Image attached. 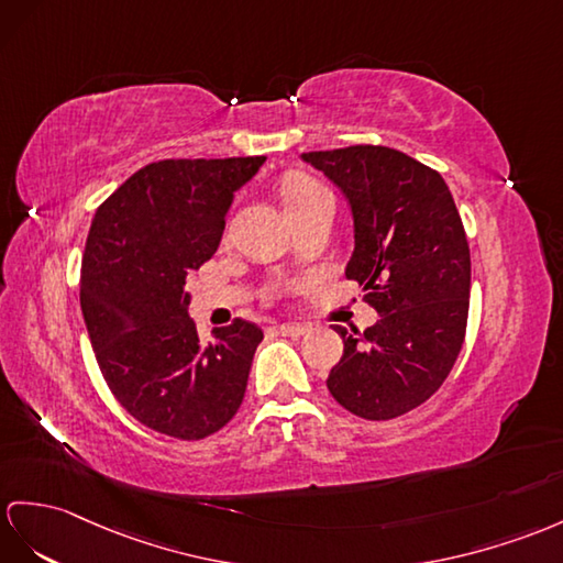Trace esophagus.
<instances>
[{"label": "esophagus", "mask_w": 563, "mask_h": 563, "mask_svg": "<svg viewBox=\"0 0 563 563\" xmlns=\"http://www.w3.org/2000/svg\"><path fill=\"white\" fill-rule=\"evenodd\" d=\"M274 329H277V332H279L282 336H294V339H298V336L308 334V327H303V324H294V322H284V324H277V327H274Z\"/></svg>", "instance_id": "obj_1"}]
</instances>
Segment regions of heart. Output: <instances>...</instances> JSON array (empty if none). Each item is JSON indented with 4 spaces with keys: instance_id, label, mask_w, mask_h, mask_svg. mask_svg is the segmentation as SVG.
<instances>
[{
    "instance_id": "1",
    "label": "heart",
    "mask_w": 563,
    "mask_h": 563,
    "mask_svg": "<svg viewBox=\"0 0 563 563\" xmlns=\"http://www.w3.org/2000/svg\"><path fill=\"white\" fill-rule=\"evenodd\" d=\"M324 196H329L327 188L314 181V178L303 176V174L289 176L282 186V200H284V208L289 214H298V212L308 210L314 200H320Z\"/></svg>"
}]
</instances>
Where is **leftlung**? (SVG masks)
<instances>
[{
    "label": "left lung",
    "instance_id": "8db88e82",
    "mask_svg": "<svg viewBox=\"0 0 563 563\" xmlns=\"http://www.w3.org/2000/svg\"><path fill=\"white\" fill-rule=\"evenodd\" d=\"M351 205L358 282L379 320L334 324L344 355L327 377L334 399L365 420L413 410L442 387L463 346L471 251L444 178L399 150L351 145L303 153Z\"/></svg>",
    "mask_w": 563,
    "mask_h": 563
}]
</instances>
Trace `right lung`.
Returning a JSON list of instances; mask_svg holds the SVG:
<instances>
[{"label":"right lung","mask_w":563,"mask_h":563,"mask_svg":"<svg viewBox=\"0 0 563 563\" xmlns=\"http://www.w3.org/2000/svg\"><path fill=\"white\" fill-rule=\"evenodd\" d=\"M267 157L162 159L95 212L80 310L102 377L129 413L176 440H202L236 416L263 329L234 320L202 344L186 277L210 260L236 190Z\"/></svg>","instance_id":"add662e5"}]
</instances>
